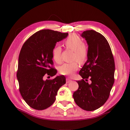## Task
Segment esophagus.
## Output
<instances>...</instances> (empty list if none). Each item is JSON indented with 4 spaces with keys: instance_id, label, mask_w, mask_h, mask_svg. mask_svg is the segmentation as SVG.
<instances>
[{
    "instance_id": "esophagus-1",
    "label": "esophagus",
    "mask_w": 130,
    "mask_h": 130,
    "mask_svg": "<svg viewBox=\"0 0 130 130\" xmlns=\"http://www.w3.org/2000/svg\"><path fill=\"white\" fill-rule=\"evenodd\" d=\"M71 80V79H70L69 78H67V83H69L70 81Z\"/></svg>"
}]
</instances>
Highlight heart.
Here are the masks:
<instances>
[{"label":"heart","instance_id":"b5f03b06","mask_svg":"<svg viewBox=\"0 0 130 130\" xmlns=\"http://www.w3.org/2000/svg\"><path fill=\"white\" fill-rule=\"evenodd\" d=\"M64 44L66 47L74 51L72 60H76L80 64L85 62L88 56V50L83 41L79 36L73 34L65 40ZM61 48L56 46L52 49V59L56 63L61 61ZM76 61L70 63H65L59 68V73L64 75H72L78 69V64Z\"/></svg>","mask_w":130,"mask_h":130}]
</instances>
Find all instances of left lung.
<instances>
[{"label":"left lung","instance_id":"8db88e82","mask_svg":"<svg viewBox=\"0 0 130 130\" xmlns=\"http://www.w3.org/2000/svg\"><path fill=\"white\" fill-rule=\"evenodd\" d=\"M81 36L88 45V56L79 71L83 79L77 81L79 88L73 98L81 108L92 111L103 106L109 98L115 82V60L108 42L100 33L88 30ZM88 78L92 82L90 85L86 82Z\"/></svg>","mask_w":130,"mask_h":130}]
</instances>
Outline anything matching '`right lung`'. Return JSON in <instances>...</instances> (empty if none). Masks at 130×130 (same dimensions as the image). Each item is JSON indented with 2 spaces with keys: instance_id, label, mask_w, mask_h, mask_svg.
I'll return each instance as SVG.
<instances>
[{
  "instance_id": "1",
  "label": "right lung",
  "mask_w": 130,
  "mask_h": 130,
  "mask_svg": "<svg viewBox=\"0 0 130 130\" xmlns=\"http://www.w3.org/2000/svg\"><path fill=\"white\" fill-rule=\"evenodd\" d=\"M68 33L51 29L36 32L24 43L19 55L17 76L19 90L27 104L37 110L50 107L56 99L57 91L66 83L63 75L52 79L57 70L53 68L52 51L57 42L68 36Z\"/></svg>"
}]
</instances>
